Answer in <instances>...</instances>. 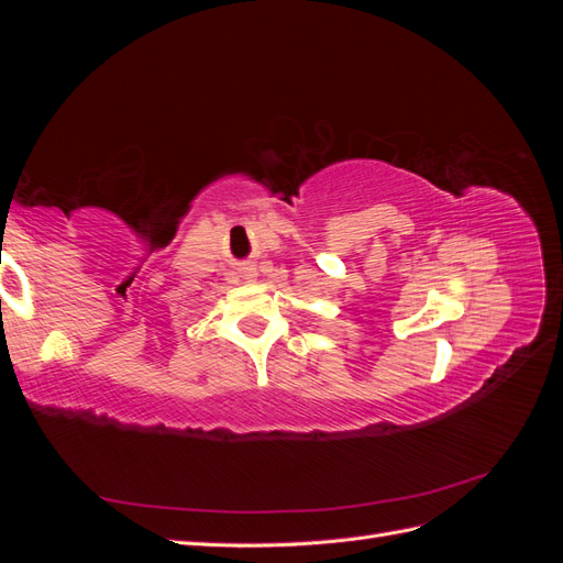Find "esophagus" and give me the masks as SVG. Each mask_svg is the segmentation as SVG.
<instances>
[{"mask_svg": "<svg viewBox=\"0 0 563 563\" xmlns=\"http://www.w3.org/2000/svg\"><path fill=\"white\" fill-rule=\"evenodd\" d=\"M242 277H244L246 282H253V277H255V267H244V269H242Z\"/></svg>", "mask_w": 563, "mask_h": 563, "instance_id": "obj_1", "label": "esophagus"}]
</instances>
